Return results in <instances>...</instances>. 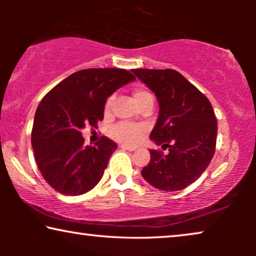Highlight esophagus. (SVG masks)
Segmentation results:
<instances>
[{"label": "esophagus", "mask_w": 256, "mask_h": 256, "mask_svg": "<svg viewBox=\"0 0 256 256\" xmlns=\"http://www.w3.org/2000/svg\"><path fill=\"white\" fill-rule=\"evenodd\" d=\"M121 149L128 150V152H134V150H135V148H132V146H124V144L121 146Z\"/></svg>", "instance_id": "34e87169"}]
</instances>
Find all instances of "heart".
<instances>
[{"label": "heart", "mask_w": 256, "mask_h": 256, "mask_svg": "<svg viewBox=\"0 0 256 256\" xmlns=\"http://www.w3.org/2000/svg\"><path fill=\"white\" fill-rule=\"evenodd\" d=\"M132 96H134V99L136 104L140 106H142L143 104L148 102V101H154V98L152 94H150L148 90L142 88V87H138V88L134 90L132 92ZM114 98L110 96L108 98L106 101V104H104V112L108 113L112 110V104H113ZM112 136L116 140V141L124 143V144L128 146H134L138 143L140 140L142 138L143 136V129L141 127H138V126L126 124V122H121V124H118L112 128Z\"/></svg>", "instance_id": "obj_1"}]
</instances>
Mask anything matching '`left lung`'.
<instances>
[{"label":"left lung","mask_w":256,"mask_h":256,"mask_svg":"<svg viewBox=\"0 0 256 256\" xmlns=\"http://www.w3.org/2000/svg\"><path fill=\"white\" fill-rule=\"evenodd\" d=\"M155 93L160 112L150 134L166 155L150 149L144 180L163 191H180L197 180L216 152V118L208 98L174 70H132Z\"/></svg>","instance_id":"obj_1"}]
</instances>
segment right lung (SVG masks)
Wrapping results in <instances>:
<instances>
[{
  "mask_svg": "<svg viewBox=\"0 0 256 256\" xmlns=\"http://www.w3.org/2000/svg\"><path fill=\"white\" fill-rule=\"evenodd\" d=\"M135 76L122 68H87L54 87L38 104L31 143L38 169L59 194L79 196L104 176L116 143L106 136L96 146H84L82 130L96 128L108 96Z\"/></svg>",
  "mask_w": 256,
  "mask_h": 256,
  "instance_id": "obj_1",
  "label": "right lung"
}]
</instances>
